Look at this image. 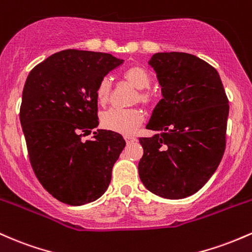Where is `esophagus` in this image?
<instances>
[{"label": "esophagus", "mask_w": 252, "mask_h": 252, "mask_svg": "<svg viewBox=\"0 0 252 252\" xmlns=\"http://www.w3.org/2000/svg\"><path fill=\"white\" fill-rule=\"evenodd\" d=\"M125 140H126L127 144L133 143V141H135V137H134V135H125Z\"/></svg>", "instance_id": "obj_1"}]
</instances>
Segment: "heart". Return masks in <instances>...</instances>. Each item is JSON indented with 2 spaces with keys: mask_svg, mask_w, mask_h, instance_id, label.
I'll list each match as a JSON object with an SVG mask.
<instances>
[{
  "mask_svg": "<svg viewBox=\"0 0 252 252\" xmlns=\"http://www.w3.org/2000/svg\"><path fill=\"white\" fill-rule=\"evenodd\" d=\"M123 78L137 89L133 102H139L145 107H151L155 102V96L148 88L151 86V76L140 65H133L126 69ZM112 93V83L109 78L104 77L100 81L96 88L97 102L104 104L108 102ZM144 121V114L138 108L117 109L112 108L104 112L101 117V123L106 129L121 134H131Z\"/></svg>",
  "mask_w": 252,
  "mask_h": 252,
  "instance_id": "1",
  "label": "heart"
}]
</instances>
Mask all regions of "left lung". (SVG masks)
I'll return each instance as SVG.
<instances>
[{
  "label": "left lung",
  "mask_w": 252,
  "mask_h": 252,
  "mask_svg": "<svg viewBox=\"0 0 252 252\" xmlns=\"http://www.w3.org/2000/svg\"><path fill=\"white\" fill-rule=\"evenodd\" d=\"M163 98L155 107L138 169L143 185L158 196L185 199L217 170L226 146L228 98L219 73L196 56L155 53Z\"/></svg>",
  "instance_id": "1"
}]
</instances>
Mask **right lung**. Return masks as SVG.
Here are the masks:
<instances>
[{"instance_id":"add662e5","label":"right lung","mask_w":252,"mask_h":252,"mask_svg":"<svg viewBox=\"0 0 252 252\" xmlns=\"http://www.w3.org/2000/svg\"><path fill=\"white\" fill-rule=\"evenodd\" d=\"M124 61L109 53L64 50L31 70L20 107L28 157L36 179L71 206L95 201L108 188L123 135L97 129L96 88Z\"/></svg>"}]
</instances>
